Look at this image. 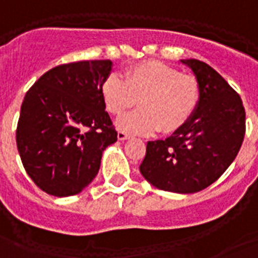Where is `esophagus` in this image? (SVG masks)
I'll use <instances>...</instances> for the list:
<instances>
[{"label": "esophagus", "mask_w": 258, "mask_h": 258, "mask_svg": "<svg viewBox=\"0 0 258 258\" xmlns=\"http://www.w3.org/2000/svg\"><path fill=\"white\" fill-rule=\"evenodd\" d=\"M127 139H130V136L127 135L125 133H123V131H119V133H118V140L123 142V140H127Z\"/></svg>", "instance_id": "esophagus-1"}]
</instances>
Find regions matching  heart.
<instances>
[{"instance_id": "heart-1", "label": "heart", "mask_w": 258, "mask_h": 258, "mask_svg": "<svg viewBox=\"0 0 258 258\" xmlns=\"http://www.w3.org/2000/svg\"><path fill=\"white\" fill-rule=\"evenodd\" d=\"M101 96L107 111L119 115L135 105L139 109L116 120V128L147 135L156 130L176 133L194 115L201 90L191 76L160 61L140 62L125 71L124 80L111 73L101 84Z\"/></svg>"}]
</instances>
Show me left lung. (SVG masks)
<instances>
[{"label": "left lung", "instance_id": "1", "mask_svg": "<svg viewBox=\"0 0 258 258\" xmlns=\"http://www.w3.org/2000/svg\"><path fill=\"white\" fill-rule=\"evenodd\" d=\"M179 62L198 82V107L169 138L147 143L140 173L157 189L191 194L215 182L233 162L244 140L245 111L239 94L206 62Z\"/></svg>", "mask_w": 258, "mask_h": 258}]
</instances>
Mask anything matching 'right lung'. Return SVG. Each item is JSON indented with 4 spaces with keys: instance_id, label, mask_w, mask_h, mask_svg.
I'll return each mask as SVG.
<instances>
[{
    "instance_id": "obj_1",
    "label": "right lung",
    "mask_w": 258,
    "mask_h": 258,
    "mask_svg": "<svg viewBox=\"0 0 258 258\" xmlns=\"http://www.w3.org/2000/svg\"><path fill=\"white\" fill-rule=\"evenodd\" d=\"M111 71L110 60L64 64L26 93L17 147L30 178L47 194L81 192L97 176L103 151L116 142L101 96Z\"/></svg>"
}]
</instances>
